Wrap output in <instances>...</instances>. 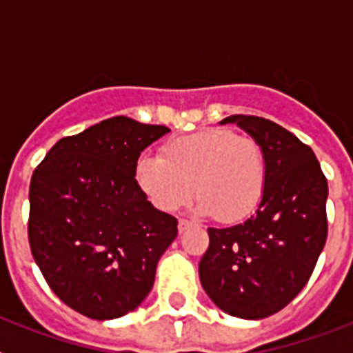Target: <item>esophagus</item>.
<instances>
[{
	"label": "esophagus",
	"mask_w": 353,
	"mask_h": 353,
	"mask_svg": "<svg viewBox=\"0 0 353 353\" xmlns=\"http://www.w3.org/2000/svg\"><path fill=\"white\" fill-rule=\"evenodd\" d=\"M191 226H194V223H191V221H187V219H180L179 221V232L183 233L185 230H189Z\"/></svg>",
	"instance_id": "obj_1"
}]
</instances>
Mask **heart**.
Returning a JSON list of instances; mask_svg holds the SVG:
<instances>
[{"instance_id": "1", "label": "heart", "mask_w": 353, "mask_h": 353, "mask_svg": "<svg viewBox=\"0 0 353 353\" xmlns=\"http://www.w3.org/2000/svg\"><path fill=\"white\" fill-rule=\"evenodd\" d=\"M134 182L148 203L174 212L196 191L199 212L219 223H240L256 210L267 185L258 141L230 129H205L171 139L161 155H139Z\"/></svg>"}]
</instances>
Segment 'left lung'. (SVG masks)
<instances>
[{
	"label": "left lung",
	"instance_id": "left-lung-1",
	"mask_svg": "<svg viewBox=\"0 0 353 353\" xmlns=\"http://www.w3.org/2000/svg\"><path fill=\"white\" fill-rule=\"evenodd\" d=\"M261 146L267 185L256 214L232 228H208L199 281L217 307L260 320L281 311L310 281L327 240V179L307 145L274 121L232 114Z\"/></svg>",
	"mask_w": 353,
	"mask_h": 353
}]
</instances>
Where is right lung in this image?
Wrapping results in <instances>:
<instances>
[{
  "mask_svg": "<svg viewBox=\"0 0 353 353\" xmlns=\"http://www.w3.org/2000/svg\"><path fill=\"white\" fill-rule=\"evenodd\" d=\"M170 129L113 117L61 138L33 171L28 239L52 292L77 313L113 320L141 304L179 221L148 203L134 162Z\"/></svg>",
  "mask_w": 353,
  "mask_h": 353,
  "instance_id": "obj_1",
  "label": "right lung"
}]
</instances>
